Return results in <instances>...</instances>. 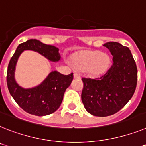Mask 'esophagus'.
Wrapping results in <instances>:
<instances>
[{
    "label": "esophagus",
    "mask_w": 146,
    "mask_h": 146,
    "mask_svg": "<svg viewBox=\"0 0 146 146\" xmlns=\"http://www.w3.org/2000/svg\"><path fill=\"white\" fill-rule=\"evenodd\" d=\"M74 79H79L80 75L78 73H74Z\"/></svg>",
    "instance_id": "34e87169"
}]
</instances>
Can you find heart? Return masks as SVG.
Returning <instances> with one entry per match:
<instances>
[{
  "mask_svg": "<svg viewBox=\"0 0 146 146\" xmlns=\"http://www.w3.org/2000/svg\"><path fill=\"white\" fill-rule=\"evenodd\" d=\"M73 64L78 69L87 72L93 75H99L109 68L111 59L109 55L99 52H84L73 58Z\"/></svg>",
  "mask_w": 146,
  "mask_h": 146,
  "instance_id": "heart-1",
  "label": "heart"
}]
</instances>
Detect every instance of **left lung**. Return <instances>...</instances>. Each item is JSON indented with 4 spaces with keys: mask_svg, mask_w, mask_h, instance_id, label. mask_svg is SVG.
<instances>
[{
    "mask_svg": "<svg viewBox=\"0 0 146 146\" xmlns=\"http://www.w3.org/2000/svg\"><path fill=\"white\" fill-rule=\"evenodd\" d=\"M103 46L113 56L112 66L100 78H82V102L86 110L97 117L112 115L125 106L137 81V68L130 49L117 42Z\"/></svg>",
    "mask_w": 146,
    "mask_h": 146,
    "instance_id": "1",
    "label": "left lung"
}]
</instances>
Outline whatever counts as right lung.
Masks as SVG:
<instances>
[{"label": "right lung", "mask_w": 146, "mask_h": 146, "mask_svg": "<svg viewBox=\"0 0 146 146\" xmlns=\"http://www.w3.org/2000/svg\"><path fill=\"white\" fill-rule=\"evenodd\" d=\"M25 50L38 52L49 61L58 62L61 58L59 48L44 44L36 39L29 40L17 46L7 69L8 89L21 109L32 115L46 116L52 114L58 110L63 101L65 92L73 80V73L64 75L57 71H52L37 86L23 88L16 82L15 72L17 60Z\"/></svg>", "instance_id": "add662e5"}]
</instances>
